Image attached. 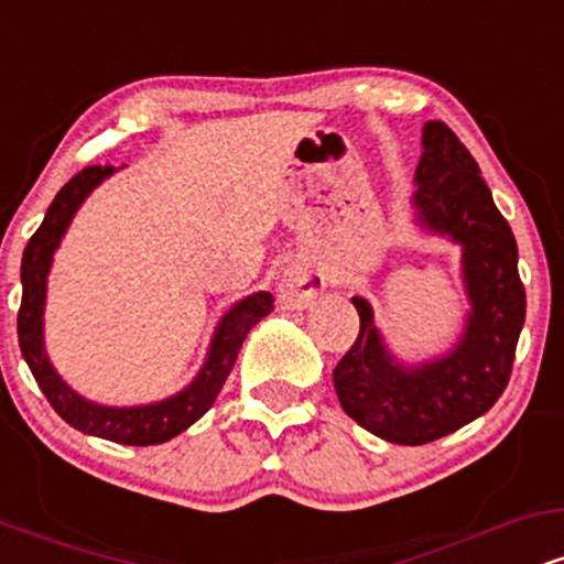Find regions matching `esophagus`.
<instances>
[{
    "label": "esophagus",
    "mask_w": 564,
    "mask_h": 564,
    "mask_svg": "<svg viewBox=\"0 0 564 564\" xmlns=\"http://www.w3.org/2000/svg\"><path fill=\"white\" fill-rule=\"evenodd\" d=\"M326 291V275L313 260H296L283 270L278 283V304L283 310H307Z\"/></svg>",
    "instance_id": "34e87169"
}]
</instances>
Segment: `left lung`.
<instances>
[{"instance_id": "left-lung-1", "label": "left lung", "mask_w": 564, "mask_h": 564, "mask_svg": "<svg viewBox=\"0 0 564 564\" xmlns=\"http://www.w3.org/2000/svg\"><path fill=\"white\" fill-rule=\"evenodd\" d=\"M411 196L413 225L462 249L469 310L443 355L398 358L373 321L371 302L352 296L360 334L334 368V390L349 419L394 445H424L475 422L501 398L525 323L517 241L480 166L443 121L422 129Z\"/></svg>"}]
</instances>
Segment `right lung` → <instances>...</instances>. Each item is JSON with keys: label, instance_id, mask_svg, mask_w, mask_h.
I'll list each match as a JSON object with an SVG mask.
<instances>
[{"label": "right lung", "instance_id": "1", "mask_svg": "<svg viewBox=\"0 0 564 564\" xmlns=\"http://www.w3.org/2000/svg\"><path fill=\"white\" fill-rule=\"evenodd\" d=\"M124 170V166H119ZM116 166H87L76 177H70L61 187L53 204H50L44 223L31 236L23 251L21 283L23 300L18 313V341H21L23 360L34 373L39 390L55 408L57 416L68 422L84 435L111 440L121 445H159L177 437L187 426L196 424L212 405H215L225 379H228L232 364L246 334L273 310V294L270 291H254L225 310V315L215 326L209 339L204 366L183 390L156 403L142 405H102L84 398L57 373L44 347V307H47V278L53 270L55 251L61 249L68 225L74 223L76 212L97 185L106 183L111 174L119 172Z\"/></svg>", "mask_w": 564, "mask_h": 564}]
</instances>
